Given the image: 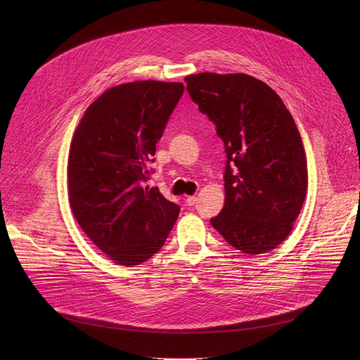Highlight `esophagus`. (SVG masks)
Segmentation results:
<instances>
[{
  "instance_id": "obj_1",
  "label": "esophagus",
  "mask_w": 360,
  "mask_h": 360,
  "mask_svg": "<svg viewBox=\"0 0 360 360\" xmlns=\"http://www.w3.org/2000/svg\"><path fill=\"white\" fill-rule=\"evenodd\" d=\"M195 202H197V197H195V195L186 197V204H188V205H194Z\"/></svg>"
}]
</instances>
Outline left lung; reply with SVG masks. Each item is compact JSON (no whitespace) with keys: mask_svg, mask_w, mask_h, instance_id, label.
<instances>
[{"mask_svg":"<svg viewBox=\"0 0 360 360\" xmlns=\"http://www.w3.org/2000/svg\"><path fill=\"white\" fill-rule=\"evenodd\" d=\"M185 82L228 158L224 205L210 219L213 228L245 254L274 250L290 233L308 186L293 117L269 84L247 74L200 72Z\"/></svg>","mask_w":360,"mask_h":360,"instance_id":"8db88e82","label":"left lung"}]
</instances>
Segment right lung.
Instances as JSON below:
<instances>
[{
  "instance_id": "1",
  "label": "right lung",
  "mask_w": 360,
  "mask_h": 360,
  "mask_svg": "<svg viewBox=\"0 0 360 360\" xmlns=\"http://www.w3.org/2000/svg\"><path fill=\"white\" fill-rule=\"evenodd\" d=\"M182 83L155 80L110 87L84 112L68 156L72 214L96 247L120 266L153 257L181 207L146 185Z\"/></svg>"
}]
</instances>
